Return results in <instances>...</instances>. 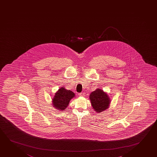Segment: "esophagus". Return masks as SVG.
I'll return each mask as SVG.
<instances>
[{
    "instance_id": "1",
    "label": "esophagus",
    "mask_w": 157,
    "mask_h": 157,
    "mask_svg": "<svg viewBox=\"0 0 157 157\" xmlns=\"http://www.w3.org/2000/svg\"><path fill=\"white\" fill-rule=\"evenodd\" d=\"M78 95L80 97H82V96H84L85 94L84 92H82V93H78Z\"/></svg>"
}]
</instances>
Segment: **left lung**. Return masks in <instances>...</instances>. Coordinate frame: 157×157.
Listing matches in <instances>:
<instances>
[{"label": "left lung", "instance_id": "obj_1", "mask_svg": "<svg viewBox=\"0 0 157 157\" xmlns=\"http://www.w3.org/2000/svg\"><path fill=\"white\" fill-rule=\"evenodd\" d=\"M91 105L97 112L99 113L107 109L110 100L108 94L100 89H97L90 95Z\"/></svg>", "mask_w": 157, "mask_h": 157}]
</instances>
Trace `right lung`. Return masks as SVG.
Instances as JSON below:
<instances>
[{
	"instance_id": "right-lung-1",
	"label": "right lung",
	"mask_w": 157,
	"mask_h": 157,
	"mask_svg": "<svg viewBox=\"0 0 157 157\" xmlns=\"http://www.w3.org/2000/svg\"><path fill=\"white\" fill-rule=\"evenodd\" d=\"M75 96V93L72 91L66 90L64 87L60 88L53 98V105L57 109L64 111L67 107L70 100Z\"/></svg>"
}]
</instances>
